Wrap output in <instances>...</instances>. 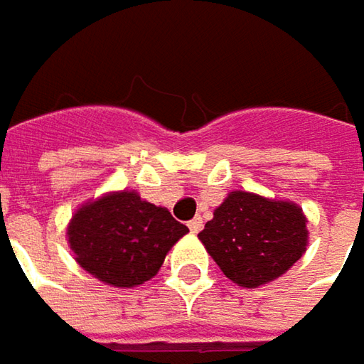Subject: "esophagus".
<instances>
[{
	"instance_id": "34e87169",
	"label": "esophagus",
	"mask_w": 364,
	"mask_h": 364,
	"mask_svg": "<svg viewBox=\"0 0 364 364\" xmlns=\"http://www.w3.org/2000/svg\"><path fill=\"white\" fill-rule=\"evenodd\" d=\"M188 228H191V232H193V234H198V232L203 230V220H200V218L191 220L188 221Z\"/></svg>"
}]
</instances>
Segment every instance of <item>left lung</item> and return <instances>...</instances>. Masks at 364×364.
I'll return each instance as SVG.
<instances>
[{
	"label": "left lung",
	"mask_w": 364,
	"mask_h": 364,
	"mask_svg": "<svg viewBox=\"0 0 364 364\" xmlns=\"http://www.w3.org/2000/svg\"><path fill=\"white\" fill-rule=\"evenodd\" d=\"M198 240L225 277L259 288L282 277L306 252V215L292 200L232 191Z\"/></svg>",
	"instance_id": "left-lung-1"
}]
</instances>
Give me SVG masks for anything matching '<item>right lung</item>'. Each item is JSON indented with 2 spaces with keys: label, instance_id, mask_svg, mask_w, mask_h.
<instances>
[{
  "label": "right lung",
  "instance_id": "right-lung-1",
  "mask_svg": "<svg viewBox=\"0 0 364 364\" xmlns=\"http://www.w3.org/2000/svg\"><path fill=\"white\" fill-rule=\"evenodd\" d=\"M188 232L166 207L136 191H112L82 203L65 228L76 263L114 288H136L161 269L166 255Z\"/></svg>",
  "mask_w": 364,
  "mask_h": 364
}]
</instances>
